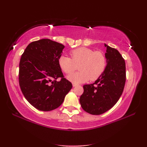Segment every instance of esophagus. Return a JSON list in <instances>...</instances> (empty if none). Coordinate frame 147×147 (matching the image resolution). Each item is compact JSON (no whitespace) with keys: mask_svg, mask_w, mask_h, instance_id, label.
Instances as JSON below:
<instances>
[{"mask_svg":"<svg viewBox=\"0 0 147 147\" xmlns=\"http://www.w3.org/2000/svg\"><path fill=\"white\" fill-rule=\"evenodd\" d=\"M72 85H73V87H76V86H78V84H76V83H73Z\"/></svg>","mask_w":147,"mask_h":147,"instance_id":"esophagus-1","label":"esophagus"}]
</instances>
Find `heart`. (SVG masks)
Segmentation results:
<instances>
[{
	"label": "heart",
	"mask_w": 147,
	"mask_h": 147,
	"mask_svg": "<svg viewBox=\"0 0 147 147\" xmlns=\"http://www.w3.org/2000/svg\"><path fill=\"white\" fill-rule=\"evenodd\" d=\"M70 58L60 56L58 63L60 68L65 74H71L79 66L80 71L67 76L71 83L79 84L89 81H94L100 77L106 67L105 56L100 51H94L87 47H80L70 52Z\"/></svg>",
	"instance_id": "1"
}]
</instances>
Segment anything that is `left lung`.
<instances>
[{
    "label": "left lung",
    "mask_w": 147,
    "mask_h": 147,
    "mask_svg": "<svg viewBox=\"0 0 147 147\" xmlns=\"http://www.w3.org/2000/svg\"><path fill=\"white\" fill-rule=\"evenodd\" d=\"M105 46L107 48L105 71L93 84L83 85L84 92L80 98L83 109L92 115L102 114L114 107L125 86V60L116 49L106 44Z\"/></svg>",
    "instance_id": "8db88e82"
}]
</instances>
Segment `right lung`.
<instances>
[{
    "label": "right lung",
    "mask_w": 147,
    "mask_h": 147,
    "mask_svg": "<svg viewBox=\"0 0 147 147\" xmlns=\"http://www.w3.org/2000/svg\"><path fill=\"white\" fill-rule=\"evenodd\" d=\"M64 47L59 42L43 39L29 44L22 55L20 88L26 100L41 111L59 107L72 88L71 83L64 78L58 63ZM58 77L62 78L59 82L56 81Z\"/></svg>",
    "instance_id": "1"
}]
</instances>
